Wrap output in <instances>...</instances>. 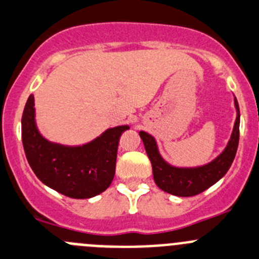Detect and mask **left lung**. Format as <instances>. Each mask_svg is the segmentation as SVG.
Segmentation results:
<instances>
[{
    "label": "left lung",
    "mask_w": 259,
    "mask_h": 259,
    "mask_svg": "<svg viewBox=\"0 0 259 259\" xmlns=\"http://www.w3.org/2000/svg\"><path fill=\"white\" fill-rule=\"evenodd\" d=\"M236 119L234 124L233 134L230 141L223 152L213 161L198 166V168H176L168 162H165L157 151L156 142L154 137L146 132H140V137L145 145V150L152 165L155 183L159 188L168 193L179 197H192L202 193L212 184L220 181L234 161L239 144V123H240V113L239 105L235 99Z\"/></svg>",
    "instance_id": "8db88e82"
}]
</instances>
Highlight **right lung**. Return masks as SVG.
Returning <instances> with one entry per match:
<instances>
[{
  "instance_id": "1",
  "label": "right lung",
  "mask_w": 259,
  "mask_h": 259,
  "mask_svg": "<svg viewBox=\"0 0 259 259\" xmlns=\"http://www.w3.org/2000/svg\"><path fill=\"white\" fill-rule=\"evenodd\" d=\"M34 117V97L30 95L21 118L23 146L30 168L46 186L71 198H90L110 186L118 141L128 125L109 128L94 141L70 147L44 139Z\"/></svg>"
}]
</instances>
